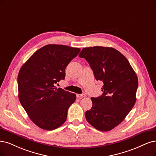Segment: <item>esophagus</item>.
I'll use <instances>...</instances> for the list:
<instances>
[{"mask_svg":"<svg viewBox=\"0 0 156 156\" xmlns=\"http://www.w3.org/2000/svg\"><path fill=\"white\" fill-rule=\"evenodd\" d=\"M76 97L79 99H81V98H83L85 97V94H76Z\"/></svg>","mask_w":156,"mask_h":156,"instance_id":"esophagus-1","label":"esophagus"}]
</instances>
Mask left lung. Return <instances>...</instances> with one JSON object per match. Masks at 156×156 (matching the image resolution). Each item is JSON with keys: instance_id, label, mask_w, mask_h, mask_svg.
Here are the masks:
<instances>
[{"instance_id": "left-lung-1", "label": "left lung", "mask_w": 156, "mask_h": 156, "mask_svg": "<svg viewBox=\"0 0 156 156\" xmlns=\"http://www.w3.org/2000/svg\"><path fill=\"white\" fill-rule=\"evenodd\" d=\"M79 57L88 62L96 80L103 83L102 95L91 98L93 107L85 112L86 119L97 130H111L135 105L137 75L125 56L112 48H85Z\"/></svg>"}]
</instances>
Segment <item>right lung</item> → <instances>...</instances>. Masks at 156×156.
<instances>
[{"label": "right lung", "instance_id": "obj_1", "mask_svg": "<svg viewBox=\"0 0 156 156\" xmlns=\"http://www.w3.org/2000/svg\"><path fill=\"white\" fill-rule=\"evenodd\" d=\"M80 49L49 44L37 50L18 74L19 98L29 118L38 127L52 130L65 123L76 94L55 85L66 76V67Z\"/></svg>", "mask_w": 156, "mask_h": 156}]
</instances>
